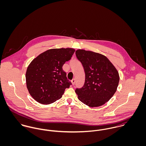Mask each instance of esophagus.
<instances>
[{
  "instance_id": "obj_1",
  "label": "esophagus",
  "mask_w": 146,
  "mask_h": 146,
  "mask_svg": "<svg viewBox=\"0 0 146 146\" xmlns=\"http://www.w3.org/2000/svg\"><path fill=\"white\" fill-rule=\"evenodd\" d=\"M71 82H72V83L73 85H74L75 83V79H73L71 80Z\"/></svg>"
}]
</instances>
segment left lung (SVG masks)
Returning <instances> with one entry per match:
<instances>
[{
    "label": "left lung",
    "instance_id": "left-lung-1",
    "mask_svg": "<svg viewBox=\"0 0 146 146\" xmlns=\"http://www.w3.org/2000/svg\"><path fill=\"white\" fill-rule=\"evenodd\" d=\"M75 53L85 74L83 86L75 90L78 99L90 107L104 105L117 90L120 80L117 70L100 53L84 49H78Z\"/></svg>",
    "mask_w": 146,
    "mask_h": 146
}]
</instances>
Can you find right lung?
Returning <instances> with one entry per match:
<instances>
[{"label": "right lung", "instance_id": "obj_1", "mask_svg": "<svg viewBox=\"0 0 146 146\" xmlns=\"http://www.w3.org/2000/svg\"><path fill=\"white\" fill-rule=\"evenodd\" d=\"M75 51L70 48L50 49L30 63L26 72V86L36 101L50 104L62 97L65 89L71 84L63 70V65L71 59Z\"/></svg>", "mask_w": 146, "mask_h": 146}]
</instances>
